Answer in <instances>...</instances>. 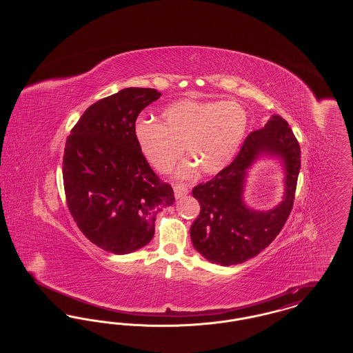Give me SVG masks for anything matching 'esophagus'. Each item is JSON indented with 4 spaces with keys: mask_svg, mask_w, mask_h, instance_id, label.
Segmentation results:
<instances>
[{
    "mask_svg": "<svg viewBox=\"0 0 353 353\" xmlns=\"http://www.w3.org/2000/svg\"><path fill=\"white\" fill-rule=\"evenodd\" d=\"M173 192H174L176 199H181L189 193V188L185 184H174L173 185Z\"/></svg>",
    "mask_w": 353,
    "mask_h": 353,
    "instance_id": "esophagus-1",
    "label": "esophagus"
}]
</instances>
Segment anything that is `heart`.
<instances>
[{
    "label": "heart",
    "instance_id": "b5f03b06",
    "mask_svg": "<svg viewBox=\"0 0 353 353\" xmlns=\"http://www.w3.org/2000/svg\"><path fill=\"white\" fill-rule=\"evenodd\" d=\"M163 123L137 119L136 143L152 165L167 172L183 154L190 161L177 169L180 177L200 168L205 176L217 174L230 165L248 132L245 108L234 101L183 99L161 111Z\"/></svg>",
    "mask_w": 353,
    "mask_h": 353
}]
</instances>
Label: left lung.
Listing matches in <instances>:
<instances>
[{
	"label": "left lung",
	"mask_w": 353,
	"mask_h": 353,
	"mask_svg": "<svg viewBox=\"0 0 353 353\" xmlns=\"http://www.w3.org/2000/svg\"><path fill=\"white\" fill-rule=\"evenodd\" d=\"M262 155L279 158L285 169L284 200L270 211H255L243 200L247 172ZM301 170V147L292 130L279 115L252 131L233 163L214 179L193 188L201 210L190 228L194 249L212 263H243L265 250L288 219Z\"/></svg>",
	"instance_id": "left-lung-1"
}]
</instances>
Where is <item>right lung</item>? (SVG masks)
<instances>
[{"label": "right lung", "instance_id": "1", "mask_svg": "<svg viewBox=\"0 0 353 353\" xmlns=\"http://www.w3.org/2000/svg\"><path fill=\"white\" fill-rule=\"evenodd\" d=\"M154 88L128 87L90 105L66 140L63 185L68 210L94 245L112 254L151 242L159 212L174 202L140 151L139 114L157 101Z\"/></svg>", "mask_w": 353, "mask_h": 353}]
</instances>
